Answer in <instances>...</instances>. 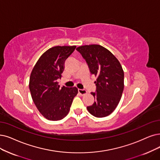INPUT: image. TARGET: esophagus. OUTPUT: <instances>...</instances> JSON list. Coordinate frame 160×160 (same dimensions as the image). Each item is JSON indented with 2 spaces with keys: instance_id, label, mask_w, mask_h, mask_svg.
<instances>
[{
  "instance_id": "1",
  "label": "esophagus",
  "mask_w": 160,
  "mask_h": 160,
  "mask_svg": "<svg viewBox=\"0 0 160 160\" xmlns=\"http://www.w3.org/2000/svg\"><path fill=\"white\" fill-rule=\"evenodd\" d=\"M78 92L82 96L85 95L87 93V90H85V89H78Z\"/></svg>"
}]
</instances>
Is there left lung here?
<instances>
[{
	"label": "left lung",
	"instance_id": "8db88e82",
	"mask_svg": "<svg viewBox=\"0 0 160 160\" xmlns=\"http://www.w3.org/2000/svg\"><path fill=\"white\" fill-rule=\"evenodd\" d=\"M76 50L82 55L91 74L97 77L96 92H91L95 102L87 106L97 118L111 114L118 105L124 88V72L115 56L98 44L81 46Z\"/></svg>",
	"mask_w": 160,
	"mask_h": 160
}]
</instances>
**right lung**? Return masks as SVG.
<instances>
[{
	"label": "right lung",
	"mask_w": 160,
	"mask_h": 160,
	"mask_svg": "<svg viewBox=\"0 0 160 160\" xmlns=\"http://www.w3.org/2000/svg\"><path fill=\"white\" fill-rule=\"evenodd\" d=\"M76 46H56L43 53L32 70L29 90L37 108L46 119L58 121L69 113L76 87H60L57 79H61L66 59Z\"/></svg>",
	"instance_id": "right-lung-1"
}]
</instances>
